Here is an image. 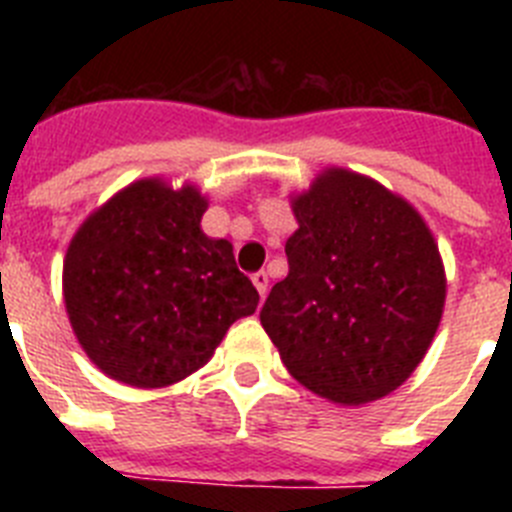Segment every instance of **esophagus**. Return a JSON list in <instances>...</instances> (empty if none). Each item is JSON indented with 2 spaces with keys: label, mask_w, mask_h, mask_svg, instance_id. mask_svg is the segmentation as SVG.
<instances>
[{
  "label": "esophagus",
  "mask_w": 512,
  "mask_h": 512,
  "mask_svg": "<svg viewBox=\"0 0 512 512\" xmlns=\"http://www.w3.org/2000/svg\"><path fill=\"white\" fill-rule=\"evenodd\" d=\"M251 282L253 287L259 289V295L266 297V292H269V274H266V271H256L251 277Z\"/></svg>",
  "instance_id": "obj_1"
}]
</instances>
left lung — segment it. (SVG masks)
<instances>
[{
    "label": "left lung",
    "mask_w": 512,
    "mask_h": 512,
    "mask_svg": "<svg viewBox=\"0 0 512 512\" xmlns=\"http://www.w3.org/2000/svg\"><path fill=\"white\" fill-rule=\"evenodd\" d=\"M289 274L261 325L289 374L341 405L397 390L441 323L446 274L410 202L348 169H328L292 200Z\"/></svg>",
    "instance_id": "obj_1"
}]
</instances>
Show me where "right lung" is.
I'll list each match as a JSON object with an SVG mask.
<instances>
[{
  "label": "right lung",
  "mask_w": 512,
  "mask_h": 512,
  "mask_svg": "<svg viewBox=\"0 0 512 512\" xmlns=\"http://www.w3.org/2000/svg\"><path fill=\"white\" fill-rule=\"evenodd\" d=\"M207 200L184 184L140 179L81 223L63 261V300L81 348L107 377L166 387L215 354L259 292L233 246L207 238Z\"/></svg>",
  "instance_id": "1"
}]
</instances>
